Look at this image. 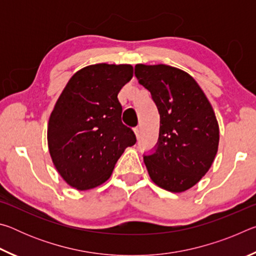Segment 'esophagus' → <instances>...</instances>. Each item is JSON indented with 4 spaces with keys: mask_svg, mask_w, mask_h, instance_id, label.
Here are the masks:
<instances>
[{
    "mask_svg": "<svg viewBox=\"0 0 256 256\" xmlns=\"http://www.w3.org/2000/svg\"><path fill=\"white\" fill-rule=\"evenodd\" d=\"M140 128H138V126H136V128H134V133H136V138H138V136H140Z\"/></svg>",
    "mask_w": 256,
    "mask_h": 256,
    "instance_id": "esophagus-1",
    "label": "esophagus"
}]
</instances>
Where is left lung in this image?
Instances as JSON below:
<instances>
[{
  "instance_id": "8db88e82",
  "label": "left lung",
  "mask_w": 256,
  "mask_h": 256,
  "mask_svg": "<svg viewBox=\"0 0 256 256\" xmlns=\"http://www.w3.org/2000/svg\"><path fill=\"white\" fill-rule=\"evenodd\" d=\"M134 73L160 115L154 152L144 156L150 178L170 192H184L206 174L218 151L214 108L198 82L180 68L136 64Z\"/></svg>"
}]
</instances>
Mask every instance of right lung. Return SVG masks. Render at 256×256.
<instances>
[{
  "label": "right lung",
  "instance_id": "1",
  "mask_svg": "<svg viewBox=\"0 0 256 256\" xmlns=\"http://www.w3.org/2000/svg\"><path fill=\"white\" fill-rule=\"evenodd\" d=\"M133 76L130 64L99 63L72 76L56 102L47 128L50 154L66 183L90 190L110 178L128 146L136 144L122 123L120 90Z\"/></svg>",
  "mask_w": 256,
  "mask_h": 256
}]
</instances>
